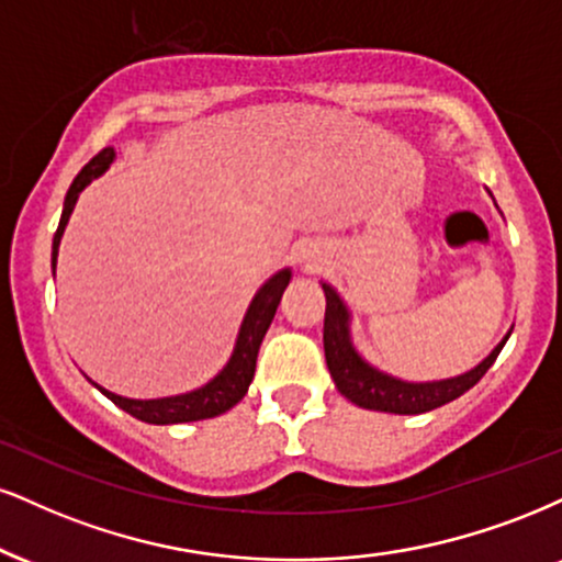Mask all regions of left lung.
<instances>
[{"instance_id":"left-lung-1","label":"left lung","mask_w":562,"mask_h":562,"mask_svg":"<svg viewBox=\"0 0 562 562\" xmlns=\"http://www.w3.org/2000/svg\"><path fill=\"white\" fill-rule=\"evenodd\" d=\"M325 292V323H323V346L325 362H328L330 378L336 380V387L344 393L351 404L362 408H375V412L391 414H422L432 412L448 401L463 396L469 387H474L484 378V372L495 364L497 355L508 341V336L495 346L493 355L469 370L467 375L440 380V383H404L385 372H378L362 357L351 349L349 341V313L344 302L328 283H323Z\"/></svg>"}]
</instances>
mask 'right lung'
Wrapping results in <instances>:
<instances>
[{
  "label": "right lung",
  "instance_id": "right-lung-1",
  "mask_svg": "<svg viewBox=\"0 0 562 562\" xmlns=\"http://www.w3.org/2000/svg\"><path fill=\"white\" fill-rule=\"evenodd\" d=\"M114 161V148H103L101 154H95L90 161L82 166L80 175L75 177V182L69 184L67 198H65V211H61L57 234H54L52 245V266H57V252H59V239L65 234V226L69 221V213H72L75 203H78V195L82 192L90 179H95L103 171L109 169V164ZM289 279L292 273L289 270H279V273L270 279L266 286L255 294L252 304H249L245 323H241L237 346H234V355L228 359V364L218 372L211 383L198 387V391L184 393V396H171V398H154V401H135V398H122L116 393H109L99 387L106 398H112L116 406L124 408L127 414H133L135 419L148 422V425H179V422H198V419H211L218 417L239 404L245 398L249 383H252L255 375V362H258V351L262 344V336L270 328V321H273L276 310H279V302L283 296V289L289 286Z\"/></svg>",
  "mask_w": 562,
  "mask_h": 562
}]
</instances>
